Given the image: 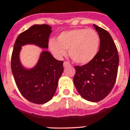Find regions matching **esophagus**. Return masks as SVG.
<instances>
[{"instance_id": "34e87169", "label": "esophagus", "mask_w": 130, "mask_h": 130, "mask_svg": "<svg viewBox=\"0 0 130 130\" xmlns=\"http://www.w3.org/2000/svg\"><path fill=\"white\" fill-rule=\"evenodd\" d=\"M70 65V64H69V63H68L67 61H65L64 63H63V67H68V66H69Z\"/></svg>"}]
</instances>
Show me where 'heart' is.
I'll return each mask as SVG.
<instances>
[{"instance_id": "obj_1", "label": "heart", "mask_w": 130, "mask_h": 130, "mask_svg": "<svg viewBox=\"0 0 130 130\" xmlns=\"http://www.w3.org/2000/svg\"><path fill=\"white\" fill-rule=\"evenodd\" d=\"M100 46V37L96 31L92 29H74L63 31L58 36L57 41L51 40L49 48L58 58L69 55L74 62L87 64L96 56Z\"/></svg>"}]
</instances>
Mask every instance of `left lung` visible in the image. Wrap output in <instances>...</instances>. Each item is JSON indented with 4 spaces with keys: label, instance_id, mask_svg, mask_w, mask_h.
<instances>
[{
    "label": "left lung",
    "instance_id": "left-lung-1",
    "mask_svg": "<svg viewBox=\"0 0 130 130\" xmlns=\"http://www.w3.org/2000/svg\"><path fill=\"white\" fill-rule=\"evenodd\" d=\"M100 48L92 61L75 66L73 82L79 94L91 102H99L111 92L115 85L119 65L117 47L110 34L96 25Z\"/></svg>",
    "mask_w": 130,
    "mask_h": 130
}]
</instances>
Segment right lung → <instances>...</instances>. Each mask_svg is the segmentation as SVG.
<instances>
[{
	"label": "right lung",
	"mask_w": 130,
	"mask_h": 130,
	"mask_svg": "<svg viewBox=\"0 0 130 130\" xmlns=\"http://www.w3.org/2000/svg\"><path fill=\"white\" fill-rule=\"evenodd\" d=\"M51 31V27L46 24L32 25L17 36L11 56V70L17 88L24 98L35 104H44L53 98L63 73V61L44 51L37 65L27 69L21 65L19 53L21 46L28 44L48 48Z\"/></svg>",
	"instance_id": "right-lung-1"
}]
</instances>
